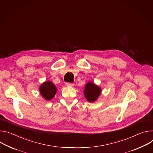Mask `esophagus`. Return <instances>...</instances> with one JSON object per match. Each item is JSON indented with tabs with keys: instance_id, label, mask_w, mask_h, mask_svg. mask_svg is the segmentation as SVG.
Instances as JSON below:
<instances>
[{
	"instance_id": "1",
	"label": "esophagus",
	"mask_w": 153,
	"mask_h": 153,
	"mask_svg": "<svg viewBox=\"0 0 153 153\" xmlns=\"http://www.w3.org/2000/svg\"><path fill=\"white\" fill-rule=\"evenodd\" d=\"M65 85L67 87H73L74 86V84L73 83H71V82H67Z\"/></svg>"
}]
</instances>
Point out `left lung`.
Listing matches in <instances>:
<instances>
[{
  "label": "left lung",
  "mask_w": 153,
  "mask_h": 153,
  "mask_svg": "<svg viewBox=\"0 0 153 153\" xmlns=\"http://www.w3.org/2000/svg\"><path fill=\"white\" fill-rule=\"evenodd\" d=\"M101 94V89L92 81H89L84 86V95L89 103L97 101Z\"/></svg>",
  "instance_id": "1"
}]
</instances>
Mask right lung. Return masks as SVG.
Returning <instances> with one entry per match:
<instances>
[{
    "label": "right lung",
    "mask_w": 153,
    "mask_h": 153,
    "mask_svg": "<svg viewBox=\"0 0 153 153\" xmlns=\"http://www.w3.org/2000/svg\"><path fill=\"white\" fill-rule=\"evenodd\" d=\"M39 91L40 94L45 101H50L55 96L58 89L52 81H47L41 84Z\"/></svg>",
    "instance_id": "obj_1"
}]
</instances>
